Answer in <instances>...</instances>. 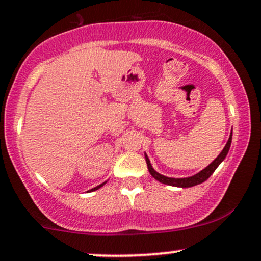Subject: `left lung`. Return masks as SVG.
<instances>
[{
  "instance_id": "left-lung-1",
  "label": "left lung",
  "mask_w": 261,
  "mask_h": 261,
  "mask_svg": "<svg viewBox=\"0 0 261 261\" xmlns=\"http://www.w3.org/2000/svg\"><path fill=\"white\" fill-rule=\"evenodd\" d=\"M231 139H232V130H231V134H230V136H229V140H227L226 145L224 146L223 151L219 153L218 158H216L215 160L213 161V163L209 164V165L205 167V169H202L201 171H199L197 174L193 175V176H189V177H167V176H165V175L159 174V172L156 171V170L152 167L151 163H150L149 156L145 153V160H146L147 169H149V172L151 174V176L153 177V179L158 180L159 182L165 184V185L176 186V188H191V186L199 185V184L204 182V181H206L207 179H209L211 175H213V172L216 170V167H218L221 163H223L224 159L226 158L227 152H229V150H230Z\"/></svg>"
}]
</instances>
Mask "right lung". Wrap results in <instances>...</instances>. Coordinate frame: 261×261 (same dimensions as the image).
I'll list each match as a JSON object with an SVG mask.
<instances>
[{
    "instance_id": "obj_1",
    "label": "right lung",
    "mask_w": 261,
    "mask_h": 261,
    "mask_svg": "<svg viewBox=\"0 0 261 261\" xmlns=\"http://www.w3.org/2000/svg\"><path fill=\"white\" fill-rule=\"evenodd\" d=\"M106 182H108V181H105V182H102V184H100V185L95 186V188H92V189H91V190H89V191H87V193H92V191H95V190H98V189H100V188H101V186H103V185H105V184H106Z\"/></svg>"
}]
</instances>
